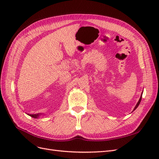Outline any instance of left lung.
<instances>
[{
    "mask_svg": "<svg viewBox=\"0 0 159 159\" xmlns=\"http://www.w3.org/2000/svg\"><path fill=\"white\" fill-rule=\"evenodd\" d=\"M142 95H143V92H142V93H141V97H140V99H139V102H137V105H135V107H134V109H133V111H134L135 110L137 107H138V106L139 105V104H140V103H141V99H142Z\"/></svg>",
    "mask_w": 159,
    "mask_h": 159,
    "instance_id": "1",
    "label": "left lung"
}]
</instances>
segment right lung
<instances>
[{
  "instance_id": "right-lung-1",
  "label": "right lung",
  "mask_w": 159,
  "mask_h": 159,
  "mask_svg": "<svg viewBox=\"0 0 159 159\" xmlns=\"http://www.w3.org/2000/svg\"><path fill=\"white\" fill-rule=\"evenodd\" d=\"M28 115H30V117H33V118H35V119H37L38 117H40V116H41V115H42V113H38V114H28Z\"/></svg>"
}]
</instances>
